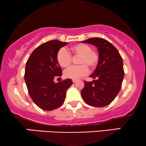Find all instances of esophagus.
Segmentation results:
<instances>
[{
    "instance_id": "1",
    "label": "esophagus",
    "mask_w": 146,
    "mask_h": 146,
    "mask_svg": "<svg viewBox=\"0 0 146 146\" xmlns=\"http://www.w3.org/2000/svg\"><path fill=\"white\" fill-rule=\"evenodd\" d=\"M77 81H78V80H74H74H72L73 83H75V82H77Z\"/></svg>"
}]
</instances>
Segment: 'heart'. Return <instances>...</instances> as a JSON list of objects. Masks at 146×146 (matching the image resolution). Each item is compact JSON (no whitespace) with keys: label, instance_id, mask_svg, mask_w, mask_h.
Masks as SVG:
<instances>
[{"label":"heart","instance_id":"b5f03b06","mask_svg":"<svg viewBox=\"0 0 146 146\" xmlns=\"http://www.w3.org/2000/svg\"><path fill=\"white\" fill-rule=\"evenodd\" d=\"M72 54L74 57H79L78 59L80 66H72L64 72V76L71 79H78L85 76L89 72V68H95L100 59L99 53L93 50L91 46L87 44L79 43L70 47ZM57 61L62 68H68L71 64L72 57L65 48L59 50L57 54Z\"/></svg>","mask_w":146,"mask_h":146}]
</instances>
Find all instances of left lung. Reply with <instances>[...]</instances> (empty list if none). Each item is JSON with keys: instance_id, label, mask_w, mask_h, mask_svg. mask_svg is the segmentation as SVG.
Returning a JSON list of instances; mask_svg holds the SVG:
<instances>
[{"instance_id": "left-lung-1", "label": "left lung", "mask_w": 146, "mask_h": 146, "mask_svg": "<svg viewBox=\"0 0 146 146\" xmlns=\"http://www.w3.org/2000/svg\"><path fill=\"white\" fill-rule=\"evenodd\" d=\"M98 48L100 59L96 69L90 76L92 82H84L81 91L86 104L94 107H104L114 100L121 89L124 78L123 58L116 48L101 38H91L82 41Z\"/></svg>"}]
</instances>
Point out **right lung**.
I'll use <instances>...</instances> for the list:
<instances>
[{
  "label": "right lung",
  "instance_id": "right-lung-1",
  "mask_svg": "<svg viewBox=\"0 0 146 146\" xmlns=\"http://www.w3.org/2000/svg\"><path fill=\"white\" fill-rule=\"evenodd\" d=\"M68 44L57 40L43 43L35 48L26 62L24 79L28 93L38 107L51 111L64 104L66 91L72 84L71 79L55 83L54 78L62 75L57 54Z\"/></svg>",
  "mask_w": 146,
  "mask_h": 146
}]
</instances>
